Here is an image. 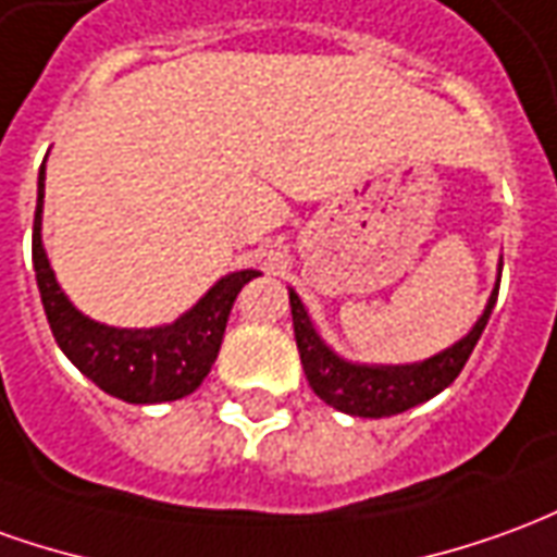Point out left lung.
Masks as SVG:
<instances>
[{
  "label": "left lung",
  "mask_w": 557,
  "mask_h": 557,
  "mask_svg": "<svg viewBox=\"0 0 557 557\" xmlns=\"http://www.w3.org/2000/svg\"><path fill=\"white\" fill-rule=\"evenodd\" d=\"M497 301V286L488 298V305L482 310L480 322L473 325L468 337H461L458 344L443 349L434 359L419 361V364H386V368H373V364H352L334 356L329 346L319 341V334L310 325L301 298L289 289L292 325H295V344L301 352L305 376L310 388L329 407L349 416H368V419H383L410 410L422 400L434 398L437 392L453 383L461 373L465 361L470 359L473 346L480 341L485 322L492 317V307Z\"/></svg>",
  "instance_id": "8db88e82"
}]
</instances>
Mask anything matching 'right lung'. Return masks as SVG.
I'll return each instance as SVG.
<instances>
[{
    "label": "right lung",
    "instance_id": "right-lung-1",
    "mask_svg": "<svg viewBox=\"0 0 557 557\" xmlns=\"http://www.w3.org/2000/svg\"><path fill=\"white\" fill-rule=\"evenodd\" d=\"M41 198H45V165L38 174V205L33 225V265L50 332L77 371L87 373L96 386L129 404H162L196 392L211 373L225 322L244 283L259 271H235L213 286L189 313L162 329H111L77 313L50 271L41 247Z\"/></svg>",
    "mask_w": 557,
    "mask_h": 557
}]
</instances>
